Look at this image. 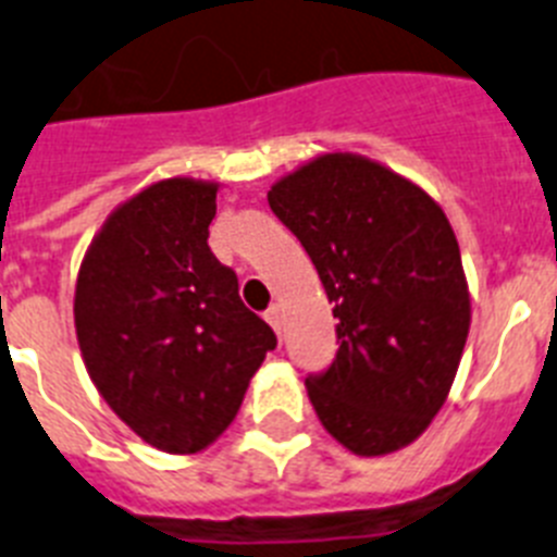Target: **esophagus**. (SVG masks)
Wrapping results in <instances>:
<instances>
[{"label": "esophagus", "instance_id": "34e87169", "mask_svg": "<svg viewBox=\"0 0 557 557\" xmlns=\"http://www.w3.org/2000/svg\"><path fill=\"white\" fill-rule=\"evenodd\" d=\"M264 318H268V324L273 326L275 332L282 330V307H278V304H273V307H270V310L264 312Z\"/></svg>", "mask_w": 557, "mask_h": 557}]
</instances>
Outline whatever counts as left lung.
Returning <instances> with one entry per match:
<instances>
[{"mask_svg": "<svg viewBox=\"0 0 557 557\" xmlns=\"http://www.w3.org/2000/svg\"><path fill=\"white\" fill-rule=\"evenodd\" d=\"M268 202L335 304V360L307 377L318 420L358 456L406 448L448 397L470 330L448 216L420 185L346 151L278 180Z\"/></svg>", "mask_w": 557, "mask_h": 557, "instance_id": "left-lung-1", "label": "left lung"}]
</instances>
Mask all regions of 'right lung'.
<instances>
[{"label":"right lung","mask_w":557,"mask_h":557,"mask_svg":"<svg viewBox=\"0 0 557 557\" xmlns=\"http://www.w3.org/2000/svg\"><path fill=\"white\" fill-rule=\"evenodd\" d=\"M216 185L174 177L103 222L75 284L78 346L109 408L165 454L208 448L275 335L208 247Z\"/></svg>","instance_id":"1"}]
</instances>
